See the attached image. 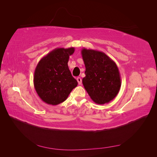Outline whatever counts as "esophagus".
Segmentation results:
<instances>
[{"mask_svg": "<svg viewBox=\"0 0 157 157\" xmlns=\"http://www.w3.org/2000/svg\"><path fill=\"white\" fill-rule=\"evenodd\" d=\"M77 82H78L79 85L82 84V79H81V78H80V77H77Z\"/></svg>", "mask_w": 157, "mask_h": 157, "instance_id": "obj_1", "label": "esophagus"}]
</instances>
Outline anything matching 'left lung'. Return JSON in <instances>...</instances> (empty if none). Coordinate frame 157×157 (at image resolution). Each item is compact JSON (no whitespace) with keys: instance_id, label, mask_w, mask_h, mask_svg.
<instances>
[{"instance_id":"obj_1","label":"left lung","mask_w":157,"mask_h":157,"mask_svg":"<svg viewBox=\"0 0 157 157\" xmlns=\"http://www.w3.org/2000/svg\"><path fill=\"white\" fill-rule=\"evenodd\" d=\"M86 67L82 84L90 98L97 104L110 102L119 92L121 79L115 61L104 52L82 48Z\"/></svg>"}]
</instances>
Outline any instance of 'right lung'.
Returning a JSON list of instances; mask_svg holds the SVG:
<instances>
[{
	"instance_id": "1",
	"label": "right lung",
	"mask_w": 157,
	"mask_h": 157,
	"mask_svg": "<svg viewBox=\"0 0 157 157\" xmlns=\"http://www.w3.org/2000/svg\"><path fill=\"white\" fill-rule=\"evenodd\" d=\"M75 48H58L43 57L35 70L33 82L37 94L45 103L56 105L63 102L78 85L68 67Z\"/></svg>"
}]
</instances>
